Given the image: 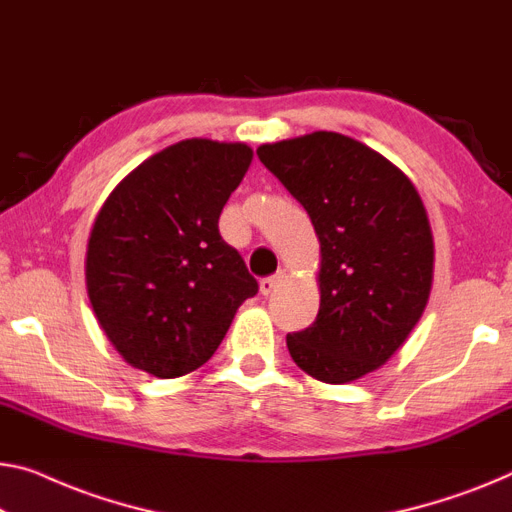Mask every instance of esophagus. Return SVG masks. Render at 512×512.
<instances>
[{"label":"esophagus","instance_id":"obj_1","mask_svg":"<svg viewBox=\"0 0 512 512\" xmlns=\"http://www.w3.org/2000/svg\"><path fill=\"white\" fill-rule=\"evenodd\" d=\"M285 278H287V271L280 269L276 276H269V278H264L262 282H259V292H262L264 296H271L280 287V282L285 280Z\"/></svg>","mask_w":512,"mask_h":512}]
</instances>
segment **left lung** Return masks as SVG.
Returning a JSON list of instances; mask_svg holds the SVG:
<instances>
[{
    "label": "left lung",
    "mask_w": 512,
    "mask_h": 512,
    "mask_svg": "<svg viewBox=\"0 0 512 512\" xmlns=\"http://www.w3.org/2000/svg\"><path fill=\"white\" fill-rule=\"evenodd\" d=\"M257 156L308 211L322 248L317 319L287 335L289 354L326 384L361 379L398 352L430 299L421 195L391 160L340 133L262 144Z\"/></svg>",
    "instance_id": "obj_1"
}]
</instances>
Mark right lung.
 I'll return each mask as SVG.
<instances>
[{
	"mask_svg": "<svg viewBox=\"0 0 512 512\" xmlns=\"http://www.w3.org/2000/svg\"><path fill=\"white\" fill-rule=\"evenodd\" d=\"M253 149L193 137L158 151L112 190L91 227L85 278L114 349L160 379L188 375L257 294L243 257L218 232Z\"/></svg>",
	"mask_w": 512,
	"mask_h": 512,
	"instance_id": "right-lung-1",
	"label": "right lung"
}]
</instances>
